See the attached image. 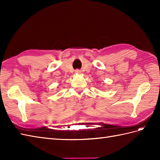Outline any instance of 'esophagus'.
<instances>
[{
	"label": "esophagus",
	"instance_id": "1",
	"mask_svg": "<svg viewBox=\"0 0 160 160\" xmlns=\"http://www.w3.org/2000/svg\"><path fill=\"white\" fill-rule=\"evenodd\" d=\"M81 72H80V70H76V73H77V74H80Z\"/></svg>",
	"mask_w": 160,
	"mask_h": 160
}]
</instances>
